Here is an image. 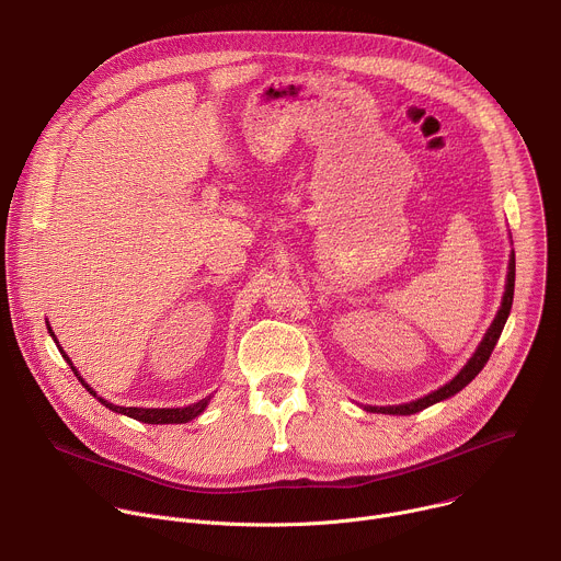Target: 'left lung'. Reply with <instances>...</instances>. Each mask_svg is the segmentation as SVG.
I'll return each mask as SVG.
<instances>
[{"label":"left lung","mask_w":561,"mask_h":561,"mask_svg":"<svg viewBox=\"0 0 561 561\" xmlns=\"http://www.w3.org/2000/svg\"><path fill=\"white\" fill-rule=\"evenodd\" d=\"M513 293H515V251L511 253V260H508V275H506V290H504V297H502V306H500V310L493 319L491 329L486 331L482 344L477 346V351L466 362V366L448 383H444L442 388L415 399V402L399 404V407H364V411L383 413V415H413V413H420V411H424V409H428L437 402H444V399H448V397L457 394L461 388H466L479 375V370L486 366V362H489V357H491V353H493V348H495V344H497V340L504 331V324H506V319L511 314V306H513Z\"/></svg>","instance_id":"obj_1"}]
</instances>
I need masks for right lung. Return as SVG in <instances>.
<instances>
[{
	"instance_id": "add662e5",
	"label": "right lung",
	"mask_w": 561,
	"mask_h": 561,
	"mask_svg": "<svg viewBox=\"0 0 561 561\" xmlns=\"http://www.w3.org/2000/svg\"><path fill=\"white\" fill-rule=\"evenodd\" d=\"M48 327V324H46ZM48 333H50V337L55 340V333L50 331V327H48ZM55 344H57V348H59V353H61V357L70 364V368H72V373H75V377L82 381V386L93 394V397H98V392L82 379V375L77 373V368L72 366V362H70V357L61 351V346H59V342L55 340ZM100 402L108 409V411H115V413H122V415H126V417H133V420H137V422H141V424H186V422H191V420H195L197 415H202L204 413V409L208 407V402H210V397H204V399H199L197 404H191V407H184V409H137V407H115V404H111V402H106V399H102V397H98Z\"/></svg>"
}]
</instances>
